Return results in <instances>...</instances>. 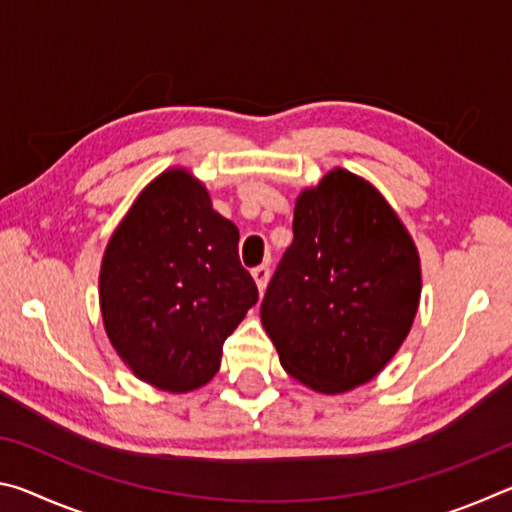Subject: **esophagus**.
Returning <instances> with one entry per match:
<instances>
[{"mask_svg": "<svg viewBox=\"0 0 512 512\" xmlns=\"http://www.w3.org/2000/svg\"><path fill=\"white\" fill-rule=\"evenodd\" d=\"M253 277L257 282V289L264 291L266 284H268V277H271V268H268L266 264H259V266L253 268Z\"/></svg>", "mask_w": 512, "mask_h": 512, "instance_id": "34e87169", "label": "esophagus"}]
</instances>
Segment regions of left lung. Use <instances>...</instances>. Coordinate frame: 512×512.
Instances as JSON below:
<instances>
[{
    "instance_id": "obj_1",
    "label": "left lung",
    "mask_w": 512,
    "mask_h": 512,
    "mask_svg": "<svg viewBox=\"0 0 512 512\" xmlns=\"http://www.w3.org/2000/svg\"><path fill=\"white\" fill-rule=\"evenodd\" d=\"M420 289V257L400 216L368 180L334 169L298 196L293 241L259 314L282 368L334 395L393 359Z\"/></svg>"
}]
</instances>
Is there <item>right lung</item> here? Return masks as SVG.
Returning <instances> with one entry per match:
<instances>
[{
    "label": "right lung",
    "instance_id": "obj_1",
    "mask_svg": "<svg viewBox=\"0 0 512 512\" xmlns=\"http://www.w3.org/2000/svg\"><path fill=\"white\" fill-rule=\"evenodd\" d=\"M259 298L239 262V230L212 210L203 183L169 169L112 232L99 273L103 327L146 384L169 393L205 386L223 343Z\"/></svg>",
    "mask_w": 512,
    "mask_h": 512
}]
</instances>
